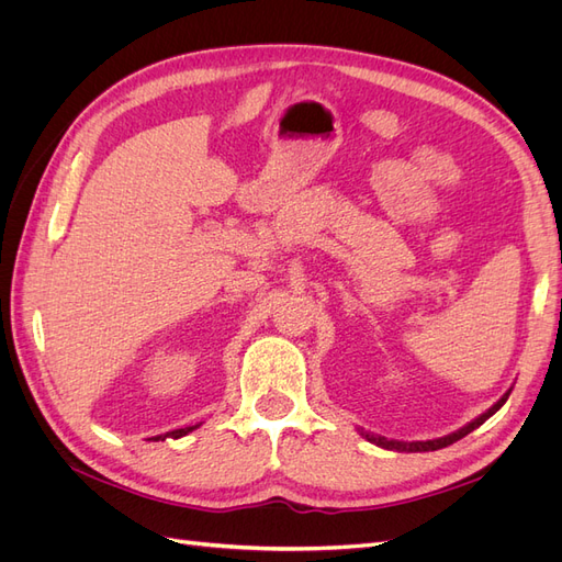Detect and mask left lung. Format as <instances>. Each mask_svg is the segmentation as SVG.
I'll return each mask as SVG.
<instances>
[{
    "label": "left lung",
    "mask_w": 562,
    "mask_h": 562,
    "mask_svg": "<svg viewBox=\"0 0 562 562\" xmlns=\"http://www.w3.org/2000/svg\"><path fill=\"white\" fill-rule=\"evenodd\" d=\"M508 394H512V389H508L506 394H504L495 405H492L490 411H485L481 417H475L473 422H469V424H467V427L457 429V431H452V434H448V436H443V438H434V440H413V443H405V440H389V438H384V436L366 434V431H361V436H363V438H368L370 443H375V446H380V448H384V450H396V452H431V450H440V448H448V446H452L454 440L464 438V436H467V434H471L473 429H479L485 419H490V417L495 415V413L499 411V407L506 403Z\"/></svg>",
    "instance_id": "1"
}]
</instances>
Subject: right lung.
I'll list each match as a JSON object with an SVG mask.
<instances>
[{
  "instance_id": "1",
  "label": "right lung",
  "mask_w": 562,
  "mask_h": 562,
  "mask_svg": "<svg viewBox=\"0 0 562 562\" xmlns=\"http://www.w3.org/2000/svg\"><path fill=\"white\" fill-rule=\"evenodd\" d=\"M201 424H194V427H184V429H173V431H166V434H161V436H151L149 440H164V438H182V436H187L190 431H194V429H199Z\"/></svg>"
}]
</instances>
